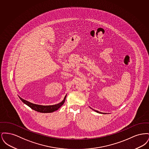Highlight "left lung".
<instances>
[{"mask_svg": "<svg viewBox=\"0 0 149 149\" xmlns=\"http://www.w3.org/2000/svg\"><path fill=\"white\" fill-rule=\"evenodd\" d=\"M94 111H95V110H94ZM96 111L97 112H98V113H99L104 114V113H102V112H98V111Z\"/></svg>", "mask_w": 149, "mask_h": 149, "instance_id": "1", "label": "left lung"}]
</instances>
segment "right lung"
Returning a JSON list of instances; mask_svg holds the SVG:
<instances>
[{
  "label": "right lung",
  "instance_id": "obj_1",
  "mask_svg": "<svg viewBox=\"0 0 149 149\" xmlns=\"http://www.w3.org/2000/svg\"><path fill=\"white\" fill-rule=\"evenodd\" d=\"M66 95L65 97L64 100L60 103L55 104V105H52V106L37 105L35 104H33L31 102H29V101H27L24 99H22L20 97H19L24 104H26V105L29 107L31 108H32V109L35 110L37 112H41V113H51V112H53L55 111H57L59 108H60L64 104V102L65 101V99H66Z\"/></svg>",
  "mask_w": 149,
  "mask_h": 149
}]
</instances>
